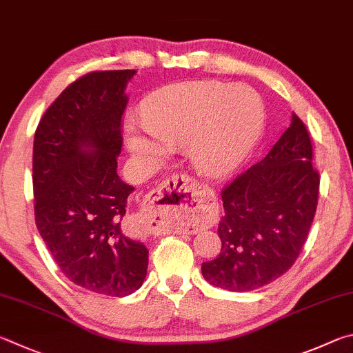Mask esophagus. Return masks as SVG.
<instances>
[{"mask_svg": "<svg viewBox=\"0 0 353 353\" xmlns=\"http://www.w3.org/2000/svg\"><path fill=\"white\" fill-rule=\"evenodd\" d=\"M203 203L205 188L186 173H175L150 194L148 205L141 214L142 231L158 234L173 217H190L199 214Z\"/></svg>", "mask_w": 353, "mask_h": 353, "instance_id": "esophagus-1", "label": "esophagus"}]
</instances>
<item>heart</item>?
I'll list each match as a JSON object with an SVG mask.
<instances>
[{"label": "heart", "mask_w": 353, "mask_h": 353, "mask_svg": "<svg viewBox=\"0 0 353 353\" xmlns=\"http://www.w3.org/2000/svg\"><path fill=\"white\" fill-rule=\"evenodd\" d=\"M144 125L128 123L125 141L133 157L163 158L167 148L186 145L203 175L221 178L242 164L261 132L263 107L254 92L219 82H190L158 92L145 105Z\"/></svg>", "instance_id": "b5f03b06"}]
</instances>
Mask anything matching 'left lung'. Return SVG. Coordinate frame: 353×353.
I'll list each match as a JSON object with an SVG mask.
<instances>
[{
    "mask_svg": "<svg viewBox=\"0 0 353 353\" xmlns=\"http://www.w3.org/2000/svg\"><path fill=\"white\" fill-rule=\"evenodd\" d=\"M312 163L310 133L293 113L267 157L221 190V252L203 262L206 281L230 292H251L293 267L318 206L321 176Z\"/></svg>",
    "mask_w": 353,
    "mask_h": 353,
    "instance_id": "left-lung-1",
    "label": "left lung"
}]
</instances>
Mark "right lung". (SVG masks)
Segmentation results:
<instances>
[{"mask_svg": "<svg viewBox=\"0 0 353 353\" xmlns=\"http://www.w3.org/2000/svg\"><path fill=\"white\" fill-rule=\"evenodd\" d=\"M133 70L92 71L49 105L34 138L35 225L68 279L123 298L147 274L148 251L122 226L133 188L117 176L125 86Z\"/></svg>", "mask_w": 353, "mask_h": 353, "instance_id": "1", "label": "right lung"}]
</instances>
